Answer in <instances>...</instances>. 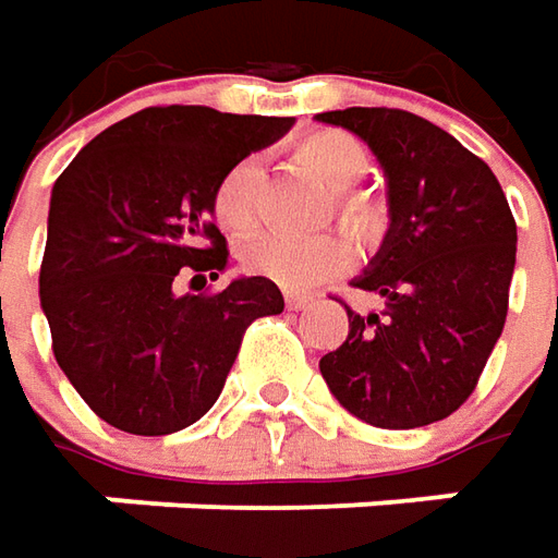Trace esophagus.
Returning a JSON list of instances; mask_svg holds the SVG:
<instances>
[{
    "mask_svg": "<svg viewBox=\"0 0 558 558\" xmlns=\"http://www.w3.org/2000/svg\"><path fill=\"white\" fill-rule=\"evenodd\" d=\"M315 305V296H302V293H287V308H293V312H305V308H312Z\"/></svg>",
    "mask_w": 558,
    "mask_h": 558,
    "instance_id": "1",
    "label": "esophagus"
}]
</instances>
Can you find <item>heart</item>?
Listing matches in <instances>:
<instances>
[{
	"mask_svg": "<svg viewBox=\"0 0 558 558\" xmlns=\"http://www.w3.org/2000/svg\"><path fill=\"white\" fill-rule=\"evenodd\" d=\"M293 157L302 169H308L327 191L337 194L339 221L367 238L379 221V206L364 194H352L349 187L364 175L367 154L352 135L337 129H317L305 135ZM256 191H259V166L256 160L234 163L213 191V219L231 238H246L256 228ZM243 268L253 278H265L283 290H312L324 280L337 278L352 265V243L342 234H320L308 241L290 238H262L243 250Z\"/></svg>",
	"mask_w": 558,
	"mask_h": 558,
	"instance_id": "1",
	"label": "heart"
}]
</instances>
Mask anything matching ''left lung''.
<instances>
[{
	"label": "left lung",
	"instance_id": "obj_1",
	"mask_svg": "<svg viewBox=\"0 0 558 558\" xmlns=\"http://www.w3.org/2000/svg\"><path fill=\"white\" fill-rule=\"evenodd\" d=\"M374 150L389 231L357 290L383 312H349V337L320 357L330 392L379 429L451 416L504 333L515 268V219L485 160L429 120L392 107L317 113Z\"/></svg>",
	"mask_w": 558,
	"mask_h": 558
}]
</instances>
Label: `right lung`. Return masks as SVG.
Masks as SVG:
<instances>
[{"label": "right lung", "mask_w": 558, "mask_h": 558, "mask_svg": "<svg viewBox=\"0 0 558 558\" xmlns=\"http://www.w3.org/2000/svg\"><path fill=\"white\" fill-rule=\"evenodd\" d=\"M293 117H241L201 105L147 107L92 138L51 187L39 302L51 352L105 423L169 435L216 404L246 327L283 312L278 283L219 278L228 246L213 191Z\"/></svg>", "instance_id": "obj_1"}]
</instances>
